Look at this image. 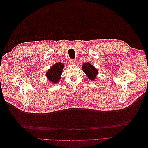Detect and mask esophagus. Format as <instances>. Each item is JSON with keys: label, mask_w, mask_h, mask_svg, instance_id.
<instances>
[{"label": "esophagus", "mask_w": 148, "mask_h": 148, "mask_svg": "<svg viewBox=\"0 0 148 148\" xmlns=\"http://www.w3.org/2000/svg\"><path fill=\"white\" fill-rule=\"evenodd\" d=\"M70 63H71V64H76V61L74 59H71L70 60Z\"/></svg>", "instance_id": "obj_1"}]
</instances>
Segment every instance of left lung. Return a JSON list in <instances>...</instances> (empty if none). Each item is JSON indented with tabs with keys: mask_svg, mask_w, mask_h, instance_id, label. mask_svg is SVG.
I'll return each mask as SVG.
<instances>
[{
	"mask_svg": "<svg viewBox=\"0 0 148 148\" xmlns=\"http://www.w3.org/2000/svg\"><path fill=\"white\" fill-rule=\"evenodd\" d=\"M82 69L84 73L86 74L89 79L94 81L97 75L98 74V70L89 62L84 63L82 66Z\"/></svg>",
	"mask_w": 148,
	"mask_h": 148,
	"instance_id": "obj_1",
	"label": "left lung"
}]
</instances>
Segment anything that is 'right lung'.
Masks as SVG:
<instances>
[{
  "instance_id": "1",
  "label": "right lung",
  "mask_w": 148,
  "mask_h": 148,
  "mask_svg": "<svg viewBox=\"0 0 148 148\" xmlns=\"http://www.w3.org/2000/svg\"><path fill=\"white\" fill-rule=\"evenodd\" d=\"M64 67V64L60 62L56 63L55 65H53L46 74V76L48 80L51 81L54 84L58 83L59 80L60 79V76Z\"/></svg>"
}]
</instances>
